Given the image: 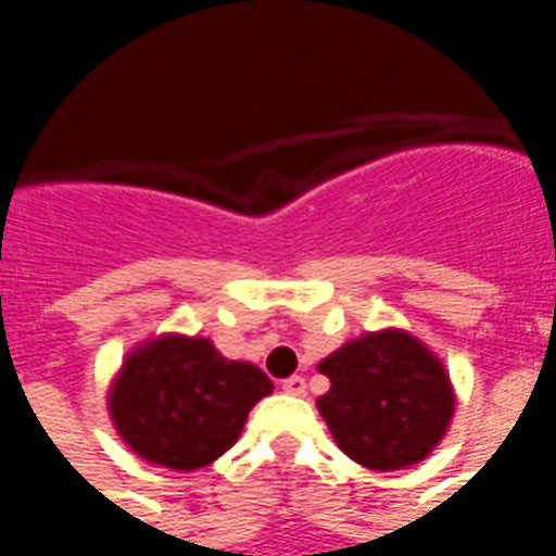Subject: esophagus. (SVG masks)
<instances>
[{"instance_id": "34e87169", "label": "esophagus", "mask_w": 556, "mask_h": 556, "mask_svg": "<svg viewBox=\"0 0 556 556\" xmlns=\"http://www.w3.org/2000/svg\"><path fill=\"white\" fill-rule=\"evenodd\" d=\"M282 390H286L289 396H303V393H306V378H301V375H291V378L282 381Z\"/></svg>"}]
</instances>
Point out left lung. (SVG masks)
Here are the masks:
<instances>
[{"label": "left lung", "instance_id": "left-lung-1", "mask_svg": "<svg viewBox=\"0 0 556 556\" xmlns=\"http://www.w3.org/2000/svg\"><path fill=\"white\" fill-rule=\"evenodd\" d=\"M330 390L318 410L339 450L372 470L417 465L441 443L455 410L443 363L405 330L351 339L318 363Z\"/></svg>", "mask_w": 556, "mask_h": 556}]
</instances>
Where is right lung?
<instances>
[{"instance_id":"obj_1","label":"right lung","mask_w":556,"mask_h":556,"mask_svg":"<svg viewBox=\"0 0 556 556\" xmlns=\"http://www.w3.org/2000/svg\"><path fill=\"white\" fill-rule=\"evenodd\" d=\"M270 390L258 366L223 357L211 339L163 333L127 354L110 387V417L139 458L195 470L238 441Z\"/></svg>"}]
</instances>
